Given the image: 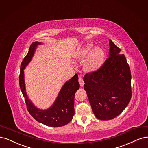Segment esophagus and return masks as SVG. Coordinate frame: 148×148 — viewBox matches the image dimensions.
Wrapping results in <instances>:
<instances>
[{
	"instance_id": "1",
	"label": "esophagus",
	"mask_w": 148,
	"mask_h": 148,
	"mask_svg": "<svg viewBox=\"0 0 148 148\" xmlns=\"http://www.w3.org/2000/svg\"><path fill=\"white\" fill-rule=\"evenodd\" d=\"M79 82L80 87H83L84 85V80H83L82 77H79Z\"/></svg>"
}]
</instances>
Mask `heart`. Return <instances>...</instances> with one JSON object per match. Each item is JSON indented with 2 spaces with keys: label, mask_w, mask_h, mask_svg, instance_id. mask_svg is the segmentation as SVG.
I'll return each instance as SVG.
<instances>
[{
  "label": "heart",
  "mask_w": 148,
  "mask_h": 148,
  "mask_svg": "<svg viewBox=\"0 0 148 148\" xmlns=\"http://www.w3.org/2000/svg\"><path fill=\"white\" fill-rule=\"evenodd\" d=\"M77 57L80 59L86 58L84 63V69L90 72H94L103 65L104 53L100 47H95L93 48L92 44H87L78 52Z\"/></svg>",
  "instance_id": "1"
}]
</instances>
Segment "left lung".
<instances>
[{
    "mask_svg": "<svg viewBox=\"0 0 148 148\" xmlns=\"http://www.w3.org/2000/svg\"><path fill=\"white\" fill-rule=\"evenodd\" d=\"M109 58L95 72L85 74L84 88L96 117L108 121L119 116L132 97L131 73L121 50L109 40Z\"/></svg>",
    "mask_w": 148,
    "mask_h": 148,
    "instance_id": "left-lung-1",
    "label": "left lung"
}]
</instances>
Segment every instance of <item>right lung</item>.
<instances>
[{
    "mask_svg": "<svg viewBox=\"0 0 148 148\" xmlns=\"http://www.w3.org/2000/svg\"><path fill=\"white\" fill-rule=\"evenodd\" d=\"M41 44L42 42H33L27 55L23 60L19 77L21 91L25 98L28 111L37 122L49 127H62L72 121L74 115V96L80 87L78 75L75 74L72 78L66 81L62 86L55 101L49 108L42 109L36 106L28 97L26 92L24 70L31 61L37 46Z\"/></svg>",
    "mask_w": 148,
    "mask_h": 148,
    "instance_id": "obj_1",
    "label": "right lung"
}]
</instances>
